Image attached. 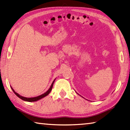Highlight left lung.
I'll return each instance as SVG.
<instances>
[{
    "instance_id": "1",
    "label": "left lung",
    "mask_w": 130,
    "mask_h": 130,
    "mask_svg": "<svg viewBox=\"0 0 130 130\" xmlns=\"http://www.w3.org/2000/svg\"><path fill=\"white\" fill-rule=\"evenodd\" d=\"M77 94H78V93H77Z\"/></svg>"
}]
</instances>
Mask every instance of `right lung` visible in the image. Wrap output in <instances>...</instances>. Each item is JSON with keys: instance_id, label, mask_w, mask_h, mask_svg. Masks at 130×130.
<instances>
[{"instance_id": "1", "label": "right lung", "mask_w": 130, "mask_h": 130, "mask_svg": "<svg viewBox=\"0 0 130 130\" xmlns=\"http://www.w3.org/2000/svg\"><path fill=\"white\" fill-rule=\"evenodd\" d=\"M55 80H55L53 81V82L52 83V84H51V86L50 87L49 89H48L47 91H46L45 93H44L43 94H41L40 95H38V96H37V97H30V98H27V97H23V96H21V95H20L19 94H18V93H16L15 91H14V89H13V88L11 87L12 90H13V92L14 93V94H15L17 96H18V97H19L20 99L24 100V101H27V102H35V101H38V100H40L41 99H42V98L46 97V95H47L48 94L50 93V92L51 91V90H52V88H53V84H54V83Z\"/></svg>"}]
</instances>
